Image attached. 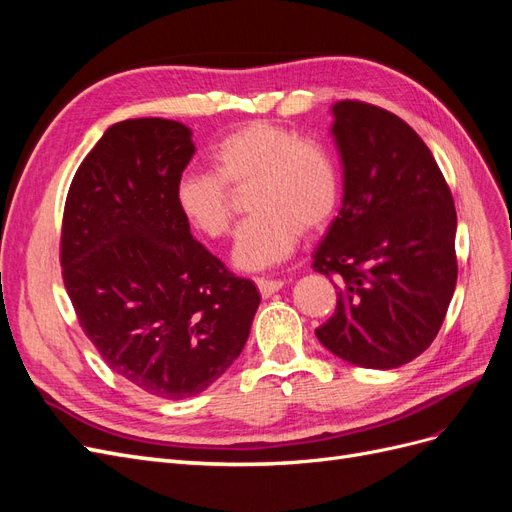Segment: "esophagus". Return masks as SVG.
Returning a JSON list of instances; mask_svg holds the SVG:
<instances>
[{
	"label": "esophagus",
	"instance_id": "obj_1",
	"mask_svg": "<svg viewBox=\"0 0 512 512\" xmlns=\"http://www.w3.org/2000/svg\"><path fill=\"white\" fill-rule=\"evenodd\" d=\"M256 286H258V292L262 294V297H271V294H275L277 290L284 286V282L282 280H269V277H258Z\"/></svg>",
	"mask_w": 512,
	"mask_h": 512
}]
</instances>
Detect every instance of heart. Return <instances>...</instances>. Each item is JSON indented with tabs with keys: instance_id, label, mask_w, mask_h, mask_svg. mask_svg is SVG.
Instances as JSON below:
<instances>
[{
	"instance_id": "b5f03b06",
	"label": "heart",
	"mask_w": 512,
	"mask_h": 512,
	"mask_svg": "<svg viewBox=\"0 0 512 512\" xmlns=\"http://www.w3.org/2000/svg\"><path fill=\"white\" fill-rule=\"evenodd\" d=\"M213 173H183L175 205L192 230L222 239L232 226V190H247L252 211L237 232L232 262L262 271L286 260L301 232L327 228L342 203V177L331 151L271 121L228 132L211 149Z\"/></svg>"
}]
</instances>
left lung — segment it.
<instances>
[{"label": "left lung", "instance_id": "obj_1", "mask_svg": "<svg viewBox=\"0 0 512 512\" xmlns=\"http://www.w3.org/2000/svg\"><path fill=\"white\" fill-rule=\"evenodd\" d=\"M333 117L344 200L314 269L337 275V307L316 337L352 365L395 369L431 346L453 299V194L404 119L359 100Z\"/></svg>", "mask_w": 512, "mask_h": 512}]
</instances>
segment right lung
Here are the masks:
<instances>
[{
  "instance_id": "1",
  "label": "right lung",
  "mask_w": 512,
  "mask_h": 512,
  "mask_svg": "<svg viewBox=\"0 0 512 512\" xmlns=\"http://www.w3.org/2000/svg\"><path fill=\"white\" fill-rule=\"evenodd\" d=\"M173 119L108 128L70 183L61 275L81 329L123 380L162 399L203 393L241 354L254 282L198 243L175 205L194 156Z\"/></svg>"
}]
</instances>
